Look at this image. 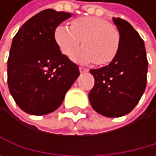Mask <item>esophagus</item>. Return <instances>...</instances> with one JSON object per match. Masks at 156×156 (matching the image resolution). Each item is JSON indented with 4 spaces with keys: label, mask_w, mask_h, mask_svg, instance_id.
Instances as JSON below:
<instances>
[{
    "label": "esophagus",
    "mask_w": 156,
    "mask_h": 156,
    "mask_svg": "<svg viewBox=\"0 0 156 156\" xmlns=\"http://www.w3.org/2000/svg\"><path fill=\"white\" fill-rule=\"evenodd\" d=\"M89 70L87 69V68H84V67H80V72L81 73V74H83V73H86V72H88Z\"/></svg>",
    "instance_id": "esophagus-1"
}]
</instances>
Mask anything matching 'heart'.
<instances>
[{
	"mask_svg": "<svg viewBox=\"0 0 156 156\" xmlns=\"http://www.w3.org/2000/svg\"><path fill=\"white\" fill-rule=\"evenodd\" d=\"M56 43L63 55L80 64L106 65L115 59L120 48V34L116 28L106 20L97 16H82L72 21L71 27L61 24L54 32Z\"/></svg>",
	"mask_w": 156,
	"mask_h": 156,
	"instance_id": "heart-1",
	"label": "heart"
}]
</instances>
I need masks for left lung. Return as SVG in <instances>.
<instances>
[{
	"mask_svg": "<svg viewBox=\"0 0 156 156\" xmlns=\"http://www.w3.org/2000/svg\"><path fill=\"white\" fill-rule=\"evenodd\" d=\"M120 34L118 54L108 65L90 72L94 86L89 94L93 108L99 114L117 118L128 114L139 103L147 82L148 61L144 42L132 25L112 17Z\"/></svg>",
	"mask_w": 156,
	"mask_h": 156,
	"instance_id": "obj_1",
	"label": "left lung"
}]
</instances>
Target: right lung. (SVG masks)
<instances>
[{"label":"right lung","instance_id":"1","mask_svg":"<svg viewBox=\"0 0 156 156\" xmlns=\"http://www.w3.org/2000/svg\"><path fill=\"white\" fill-rule=\"evenodd\" d=\"M73 14L46 9L26 21L13 38L7 62L8 87L16 105L31 115L55 111L80 76L62 52L55 29Z\"/></svg>","mask_w":156,"mask_h":156}]
</instances>
